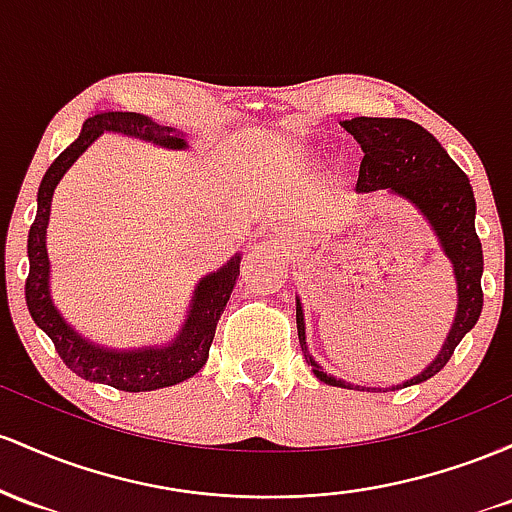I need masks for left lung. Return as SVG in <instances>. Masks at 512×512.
I'll return each mask as SVG.
<instances>
[{"mask_svg":"<svg viewBox=\"0 0 512 512\" xmlns=\"http://www.w3.org/2000/svg\"><path fill=\"white\" fill-rule=\"evenodd\" d=\"M346 128L363 147L365 157L360 164L358 191L370 193L389 188V191L411 200L438 234L442 249L452 261L457 278V317L452 324L450 336L442 346L438 358L430 363L426 370L413 380L399 384L411 387V384L426 382L438 375L447 360L452 358L464 333L472 331L479 321L481 307H484V290H481V273H484V251H481V239L476 234L474 215L476 200L469 186L467 174L452 162L450 154L442 149L423 125L413 123L406 118H350L343 120ZM297 336L307 363L314 367V375L331 387L353 389V384L336 380V377L321 372L314 363L304 341V317L302 307L297 302Z\"/></svg>","mask_w":512,"mask_h":512,"instance_id":"left-lung-1","label":"left lung"}]
</instances>
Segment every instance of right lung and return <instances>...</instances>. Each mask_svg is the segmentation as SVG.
<instances>
[{"label":"right lung","instance_id":"add662e5","mask_svg":"<svg viewBox=\"0 0 512 512\" xmlns=\"http://www.w3.org/2000/svg\"><path fill=\"white\" fill-rule=\"evenodd\" d=\"M103 130L123 132V135L142 137L157 142L162 147L181 149L186 140L176 135L174 128H164L140 113L123 111H96L86 118L82 132L60 157L45 171L38 188V212L28 232V278H26V304L36 324L50 336L57 355L62 358L74 375L89 382L108 384L120 392H152V389L171 387L188 377H193L205 365L210 353V343L215 338L217 321L225 312L229 295L239 275V256H234L225 268L203 278L195 287L193 309L188 314L181 336L166 348L130 350V353H113L86 343L70 326L62 321L57 309L50 302L48 292V251H45V229H48L50 200L57 181L62 179L74 159L84 152Z\"/></svg>","mask_w":512,"mask_h":512}]
</instances>
